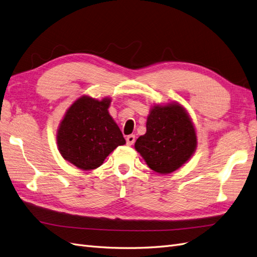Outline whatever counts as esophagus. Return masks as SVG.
<instances>
[{
  "mask_svg": "<svg viewBox=\"0 0 257 257\" xmlns=\"http://www.w3.org/2000/svg\"><path fill=\"white\" fill-rule=\"evenodd\" d=\"M135 143V135H128L127 137H126V144L128 145V146H132Z\"/></svg>",
  "mask_w": 257,
  "mask_h": 257,
  "instance_id": "obj_1",
  "label": "esophagus"
}]
</instances>
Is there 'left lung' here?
<instances>
[{"mask_svg":"<svg viewBox=\"0 0 257 257\" xmlns=\"http://www.w3.org/2000/svg\"><path fill=\"white\" fill-rule=\"evenodd\" d=\"M146 127L147 132L137 138L135 149L159 174L178 170L195 154L196 128L180 103L155 105L148 114Z\"/></svg>","mask_w":257,"mask_h":257,"instance_id":"8db88e82","label":"left lung"}]
</instances>
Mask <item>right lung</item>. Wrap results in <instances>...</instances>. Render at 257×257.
Masks as SVG:
<instances>
[{
	"instance_id": "add662e5",
	"label": "right lung",
	"mask_w": 257,
	"mask_h": 257,
	"mask_svg": "<svg viewBox=\"0 0 257 257\" xmlns=\"http://www.w3.org/2000/svg\"><path fill=\"white\" fill-rule=\"evenodd\" d=\"M111 99L81 96L68 108L57 130V146L65 160L89 171L100 166L117 147L125 144L109 114Z\"/></svg>"
}]
</instances>
